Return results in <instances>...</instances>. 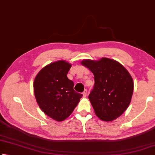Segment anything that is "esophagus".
Listing matches in <instances>:
<instances>
[{
    "label": "esophagus",
    "instance_id": "esophagus-1",
    "mask_svg": "<svg viewBox=\"0 0 155 155\" xmlns=\"http://www.w3.org/2000/svg\"><path fill=\"white\" fill-rule=\"evenodd\" d=\"M83 95L84 97H85L87 96V89H85V90L84 91V92L83 93Z\"/></svg>",
    "mask_w": 155,
    "mask_h": 155
}]
</instances>
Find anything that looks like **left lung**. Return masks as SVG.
<instances>
[{
    "instance_id": "left-lung-1",
    "label": "left lung",
    "mask_w": 155,
    "mask_h": 155,
    "mask_svg": "<svg viewBox=\"0 0 155 155\" xmlns=\"http://www.w3.org/2000/svg\"><path fill=\"white\" fill-rule=\"evenodd\" d=\"M81 63L94 75L95 85L89 99L96 116L105 122L116 120L131 101L134 90L131 75L120 62L107 58L84 59Z\"/></svg>"
}]
</instances>
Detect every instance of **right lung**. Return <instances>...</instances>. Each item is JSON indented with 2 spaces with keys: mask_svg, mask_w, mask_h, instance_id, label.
I'll use <instances>...</instances> for the list:
<instances>
[{
  "mask_svg": "<svg viewBox=\"0 0 155 155\" xmlns=\"http://www.w3.org/2000/svg\"><path fill=\"white\" fill-rule=\"evenodd\" d=\"M72 64L65 60L51 62L36 75L33 90L39 107L57 122L66 119L77 107L83 95L73 89L67 77Z\"/></svg>",
  "mask_w": 155,
  "mask_h": 155,
  "instance_id": "1",
  "label": "right lung"
}]
</instances>
